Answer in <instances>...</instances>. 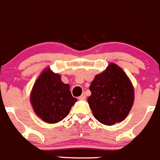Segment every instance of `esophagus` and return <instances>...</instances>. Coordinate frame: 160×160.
Instances as JSON below:
<instances>
[{
    "mask_svg": "<svg viewBox=\"0 0 160 160\" xmlns=\"http://www.w3.org/2000/svg\"><path fill=\"white\" fill-rule=\"evenodd\" d=\"M86 94H85V93H82V94L81 96L79 97L78 99H79V100H85V99H86Z\"/></svg>",
    "mask_w": 160,
    "mask_h": 160,
    "instance_id": "esophagus-1",
    "label": "esophagus"
}]
</instances>
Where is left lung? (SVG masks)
<instances>
[{
	"label": "left lung",
	"instance_id": "obj_1",
	"mask_svg": "<svg viewBox=\"0 0 160 160\" xmlns=\"http://www.w3.org/2000/svg\"><path fill=\"white\" fill-rule=\"evenodd\" d=\"M90 90L91 95L88 98V103L95 118L105 125L124 121L133 105L132 83L114 62H110L103 72L95 76Z\"/></svg>",
	"mask_w": 160,
	"mask_h": 160
}]
</instances>
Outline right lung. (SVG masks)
I'll list each match as a JSON object with an SVG mask.
<instances>
[{"label":"right lung","mask_w":160,"mask_h":160,"mask_svg":"<svg viewBox=\"0 0 160 160\" xmlns=\"http://www.w3.org/2000/svg\"><path fill=\"white\" fill-rule=\"evenodd\" d=\"M77 102L70 91V86L61 80L59 74L50 67L42 71L33 85L30 102L35 113L48 124H55L67 117Z\"/></svg>","instance_id":"add662e5"}]
</instances>
